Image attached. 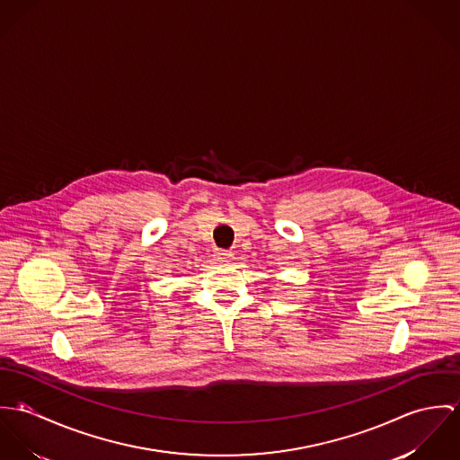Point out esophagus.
<instances>
[{"instance_id":"34e87169","label":"esophagus","mask_w":460,"mask_h":460,"mask_svg":"<svg viewBox=\"0 0 460 460\" xmlns=\"http://www.w3.org/2000/svg\"><path fill=\"white\" fill-rule=\"evenodd\" d=\"M233 252L231 251H217L215 252V257H217V261H220V262H227V261H231L233 259Z\"/></svg>"}]
</instances>
